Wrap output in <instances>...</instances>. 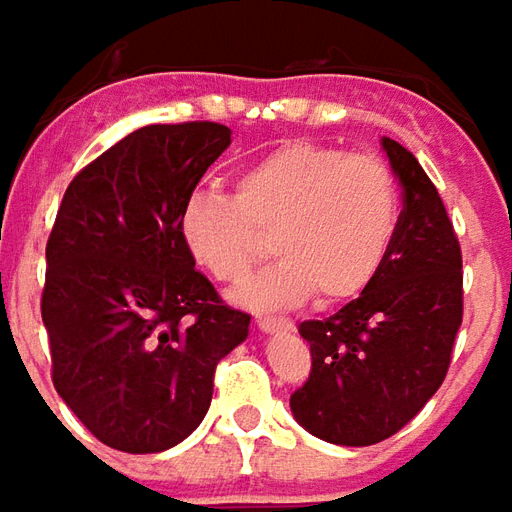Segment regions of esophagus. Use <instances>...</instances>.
I'll list each match as a JSON object with an SVG mask.
<instances>
[{
    "label": "esophagus",
    "mask_w": 512,
    "mask_h": 512,
    "mask_svg": "<svg viewBox=\"0 0 512 512\" xmlns=\"http://www.w3.org/2000/svg\"><path fill=\"white\" fill-rule=\"evenodd\" d=\"M256 325H259V331H264V333L292 331V328H295V325H292V320H284V317H259V320H256Z\"/></svg>",
    "instance_id": "esophagus-1"
}]
</instances>
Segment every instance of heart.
Instances as JSON below:
<instances>
[{
	"mask_svg": "<svg viewBox=\"0 0 512 512\" xmlns=\"http://www.w3.org/2000/svg\"><path fill=\"white\" fill-rule=\"evenodd\" d=\"M400 228V190L386 162L342 148L286 143L234 179L231 195L198 190L179 212L190 259L220 284L245 281L264 256H278L239 300L289 308L314 289L325 303L358 295L386 262Z\"/></svg>",
	"mask_w": 512,
	"mask_h": 512,
	"instance_id": "b5f03b06",
	"label": "heart"
}]
</instances>
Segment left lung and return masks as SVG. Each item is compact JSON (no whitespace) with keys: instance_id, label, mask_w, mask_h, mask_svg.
<instances>
[{"instance_id":"left-lung-1","label":"left lung","mask_w":512,"mask_h":512,"mask_svg":"<svg viewBox=\"0 0 512 512\" xmlns=\"http://www.w3.org/2000/svg\"><path fill=\"white\" fill-rule=\"evenodd\" d=\"M402 184L400 228L364 292L328 320H306L308 380L292 413L311 436L369 447L394 436L447 378L463 322V262L455 228L422 165L383 137Z\"/></svg>"}]
</instances>
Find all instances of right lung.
Listing matches in <instances>:
<instances>
[{"label": "right lung", "instance_id": "1", "mask_svg": "<svg viewBox=\"0 0 512 512\" xmlns=\"http://www.w3.org/2000/svg\"><path fill=\"white\" fill-rule=\"evenodd\" d=\"M231 146L223 123H154L126 134L68 184L46 242L41 317L52 380L101 444L165 452L204 422L215 369L248 339L195 270L179 212Z\"/></svg>", "mask_w": 512, "mask_h": 512}]
</instances>
